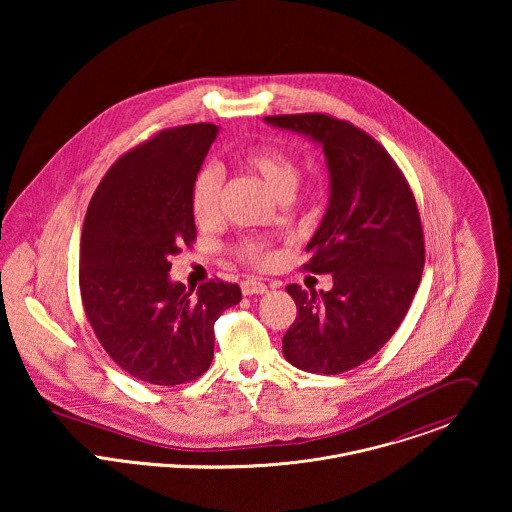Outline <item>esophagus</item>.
I'll list each match as a JSON object with an SVG mask.
<instances>
[{
  "instance_id": "esophagus-1",
  "label": "esophagus",
  "mask_w": 512,
  "mask_h": 512,
  "mask_svg": "<svg viewBox=\"0 0 512 512\" xmlns=\"http://www.w3.org/2000/svg\"><path fill=\"white\" fill-rule=\"evenodd\" d=\"M240 290L244 295H260V293L268 292V286L264 282H258V280H244L240 284Z\"/></svg>"
}]
</instances>
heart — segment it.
Masks as SVG:
<instances>
[{"instance_id":"1","label":"heart","mask_w":512,"mask_h":512,"mask_svg":"<svg viewBox=\"0 0 512 512\" xmlns=\"http://www.w3.org/2000/svg\"><path fill=\"white\" fill-rule=\"evenodd\" d=\"M240 165L258 177L276 199H290L299 183V165L290 153L280 147L264 146L248 149L240 157ZM191 207L195 220L211 226L222 213V179L215 167H203L191 187ZM234 254L248 266L264 268L274 262V254L258 240L244 238L234 246Z\"/></svg>"}]
</instances>
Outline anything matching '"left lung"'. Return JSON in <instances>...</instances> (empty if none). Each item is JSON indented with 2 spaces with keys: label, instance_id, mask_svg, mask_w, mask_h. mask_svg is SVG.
I'll use <instances>...</instances> for the list:
<instances>
[{
  "label": "left lung",
  "instance_id": "left-lung-1",
  "mask_svg": "<svg viewBox=\"0 0 512 512\" xmlns=\"http://www.w3.org/2000/svg\"><path fill=\"white\" fill-rule=\"evenodd\" d=\"M266 122L319 142L331 173L329 209L301 268L333 274V288H286L297 315L282 351L301 370L341 374L374 357L410 309L426 260L418 205L390 153L351 122L319 112Z\"/></svg>",
  "mask_w": 512,
  "mask_h": 512
}]
</instances>
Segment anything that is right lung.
I'll return each instance as SVG.
<instances>
[{
	"label": "right lung",
	"mask_w": 512,
	"mask_h": 512,
	"mask_svg": "<svg viewBox=\"0 0 512 512\" xmlns=\"http://www.w3.org/2000/svg\"><path fill=\"white\" fill-rule=\"evenodd\" d=\"M217 134L213 124H187L132 147L106 171L84 217L78 284L86 319L110 359L149 384L205 374L215 321L242 297L219 278L193 295L167 276L171 256L195 244L191 187Z\"/></svg>",
	"instance_id": "add662e5"
}]
</instances>
